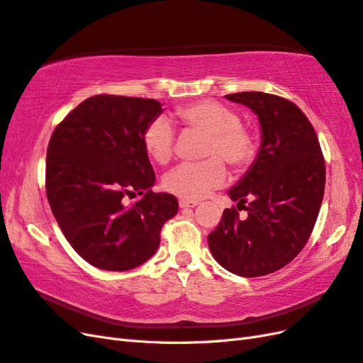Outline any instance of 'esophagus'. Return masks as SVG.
Wrapping results in <instances>:
<instances>
[{
    "label": "esophagus",
    "mask_w": 363,
    "mask_h": 363,
    "mask_svg": "<svg viewBox=\"0 0 363 363\" xmlns=\"http://www.w3.org/2000/svg\"><path fill=\"white\" fill-rule=\"evenodd\" d=\"M179 204H180V208H195V206L199 204V201H195V200H184V199H182L180 201H179Z\"/></svg>",
    "instance_id": "1"
}]
</instances>
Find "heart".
<instances>
[{"mask_svg":"<svg viewBox=\"0 0 363 363\" xmlns=\"http://www.w3.org/2000/svg\"><path fill=\"white\" fill-rule=\"evenodd\" d=\"M174 117L186 130L204 131L201 155L197 163H183L166 174V191L184 200H200L220 188L228 179L223 160L235 172L247 171L258 154V137L250 125L241 122L232 106L203 99L179 105ZM142 145L146 154L159 164H168L175 152V131L163 116L145 126Z\"/></svg>","mask_w":363,"mask_h":363,"instance_id":"heart-1","label":"heart"}]
</instances>
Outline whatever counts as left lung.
I'll return each mask as SVG.
<instances>
[{
	"label": "left lung",
	"instance_id": "8db88e82",
	"mask_svg": "<svg viewBox=\"0 0 363 363\" xmlns=\"http://www.w3.org/2000/svg\"><path fill=\"white\" fill-rule=\"evenodd\" d=\"M258 116L262 142L247 174L229 191L237 208L224 209L209 233L213 258L244 278L277 272L298 257L315 228L325 189V162L313 125L298 105L277 94H226ZM248 211L239 218L238 210Z\"/></svg>",
	"mask_w": 363,
	"mask_h": 363
}]
</instances>
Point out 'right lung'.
<instances>
[{"instance_id": "1", "label": "right lung", "mask_w": 363, "mask_h": 363, "mask_svg": "<svg viewBox=\"0 0 363 363\" xmlns=\"http://www.w3.org/2000/svg\"><path fill=\"white\" fill-rule=\"evenodd\" d=\"M160 102L97 94L57 123L47 148L45 192L67 241L91 266L130 270L150 259L163 224L179 209L155 194V174L142 145ZM135 193L143 199L128 205Z\"/></svg>"}]
</instances>
